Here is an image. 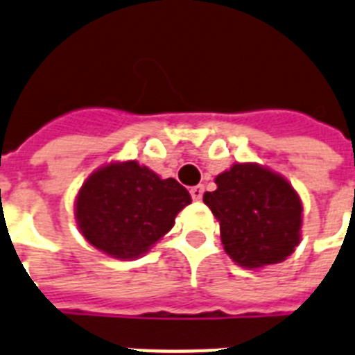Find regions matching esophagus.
<instances>
[{"label": "esophagus", "mask_w": 355, "mask_h": 355, "mask_svg": "<svg viewBox=\"0 0 355 355\" xmlns=\"http://www.w3.org/2000/svg\"><path fill=\"white\" fill-rule=\"evenodd\" d=\"M203 192H205L203 184H196V187H192V189H190V196H192V199H194V201H199V199L203 198Z\"/></svg>", "instance_id": "34e87169"}]
</instances>
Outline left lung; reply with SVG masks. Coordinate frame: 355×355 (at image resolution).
Wrapping results in <instances>:
<instances>
[{
  "instance_id": "left-lung-1",
  "label": "left lung",
  "mask_w": 355,
  "mask_h": 355,
  "mask_svg": "<svg viewBox=\"0 0 355 355\" xmlns=\"http://www.w3.org/2000/svg\"><path fill=\"white\" fill-rule=\"evenodd\" d=\"M205 192L230 259L245 268L285 261L301 241L303 205L292 184L257 163H236Z\"/></svg>"
}]
</instances>
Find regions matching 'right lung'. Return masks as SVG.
<instances>
[{
	"label": "right lung",
	"mask_w": 355,
	"mask_h": 355,
	"mask_svg": "<svg viewBox=\"0 0 355 355\" xmlns=\"http://www.w3.org/2000/svg\"><path fill=\"white\" fill-rule=\"evenodd\" d=\"M190 201L174 178L161 180L137 161L110 163L81 184L76 221L92 247L116 259H134L174 227Z\"/></svg>",
	"instance_id": "right-lung-1"
}]
</instances>
